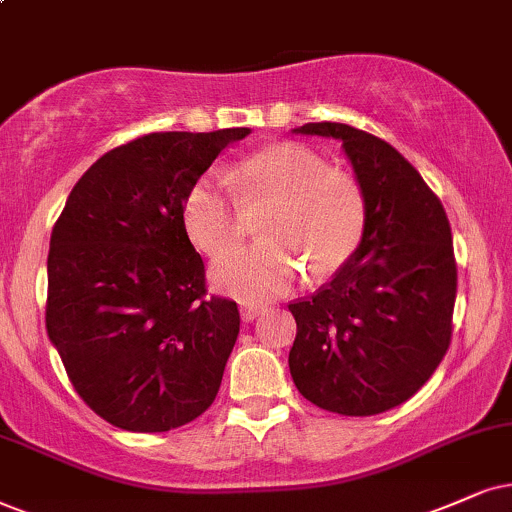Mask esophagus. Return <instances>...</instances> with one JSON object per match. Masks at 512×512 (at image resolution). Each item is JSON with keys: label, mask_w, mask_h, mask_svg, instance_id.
<instances>
[{"label": "esophagus", "mask_w": 512, "mask_h": 512, "mask_svg": "<svg viewBox=\"0 0 512 512\" xmlns=\"http://www.w3.org/2000/svg\"><path fill=\"white\" fill-rule=\"evenodd\" d=\"M262 314V309L257 307V304H243L241 307V319L243 321H252V319H257V316Z\"/></svg>", "instance_id": "34e87169"}]
</instances>
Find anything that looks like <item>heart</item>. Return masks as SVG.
Instances as JSON below:
<instances>
[{
	"label": "heart",
	"instance_id": "b5f03b06",
	"mask_svg": "<svg viewBox=\"0 0 512 512\" xmlns=\"http://www.w3.org/2000/svg\"><path fill=\"white\" fill-rule=\"evenodd\" d=\"M229 193L217 177H198L181 203L186 236L208 257H222L243 241L248 219L260 222V245L226 257L212 283L262 302L283 295L300 276L328 278L359 250L366 231V198L352 174L326 167L312 148L274 144L248 155L229 172Z\"/></svg>",
	"mask_w": 512,
	"mask_h": 512
}]
</instances>
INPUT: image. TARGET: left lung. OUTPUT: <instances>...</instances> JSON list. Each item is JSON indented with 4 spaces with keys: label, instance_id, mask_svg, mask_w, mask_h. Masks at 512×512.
I'll use <instances>...</instances> for the list:
<instances>
[{
    "label": "left lung",
    "instance_id": "left-lung-1",
    "mask_svg": "<svg viewBox=\"0 0 512 512\" xmlns=\"http://www.w3.org/2000/svg\"><path fill=\"white\" fill-rule=\"evenodd\" d=\"M300 134L342 141L366 198L364 241L333 281L288 304L290 375L304 399L375 416L411 399L451 345L456 257L442 200L387 141L342 122Z\"/></svg>",
    "mask_w": 512,
    "mask_h": 512
}]
</instances>
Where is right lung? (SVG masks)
Listing matches in <instances>:
<instances>
[{
    "label": "right lung",
    "instance_id": "add662e5",
    "mask_svg": "<svg viewBox=\"0 0 512 512\" xmlns=\"http://www.w3.org/2000/svg\"><path fill=\"white\" fill-rule=\"evenodd\" d=\"M248 127L151 132L82 174L49 243L47 333L84 404L129 432H167L215 401L241 331L208 295L181 224L186 191Z\"/></svg>",
    "mask_w": 512,
    "mask_h": 512
}]
</instances>
